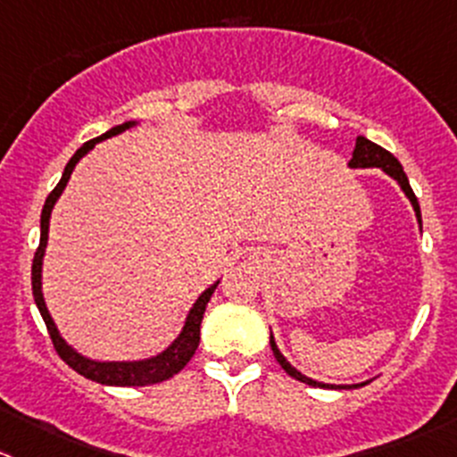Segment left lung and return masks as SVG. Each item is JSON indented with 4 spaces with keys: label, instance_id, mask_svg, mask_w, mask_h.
<instances>
[{
    "label": "left lung",
    "instance_id": "obj_1",
    "mask_svg": "<svg viewBox=\"0 0 457 457\" xmlns=\"http://www.w3.org/2000/svg\"><path fill=\"white\" fill-rule=\"evenodd\" d=\"M350 168H381V170L386 172V175L393 177L395 181H397L399 186H402V190L406 193V197L411 199L412 208H415V215H417V221L421 224V212H420V202H417L415 193H412L411 184H408V177L406 172H403L402 163H399L397 159H395L393 154H390L388 150H384L381 145H377V143L368 141L366 137H356V145H354V152H352V159L350 163H347ZM269 343H271V350H273V356H276V361L280 363L282 370L287 372L289 377H294V379L303 381V384L307 386H314V388H354V386H334V384H320V381H314L310 379V377H305L303 372H298L296 368L291 366L289 361H287L285 356L280 354V350H278L276 341H273V334L269 337Z\"/></svg>",
    "mask_w": 457,
    "mask_h": 457
}]
</instances>
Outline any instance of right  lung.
<instances>
[{"label": "right lung", "mask_w": 457, "mask_h": 457, "mask_svg": "<svg viewBox=\"0 0 457 457\" xmlns=\"http://www.w3.org/2000/svg\"><path fill=\"white\" fill-rule=\"evenodd\" d=\"M132 125H137V120H128V123H123V125H116V128H112L110 132L101 134L98 138H91V141H87L85 145H82L80 150H78L76 154L69 159L67 168H64V172H62V179H60V184L51 190V195L46 197V202H45V208H42L40 246H37L36 258H33V269H30L33 298H36V305H37V310H40L42 319H45L46 329H49V337H51V341H54V347H55V352L60 354V359H62L69 368H73L78 375L87 377V379L96 381V384H105V386H150V384H159V381H166V379H170V377H175L177 372H179L181 368L190 361V359H193L195 350H197L199 328H202L204 312H206V305H208V301H211L212 291H215L217 285H220V280H217L215 285L208 287L202 296L195 301L193 310H190L188 316H186L184 329H181L179 337H177L175 341L166 347V350L161 352V354L150 356V359H143V361H94V359H87V356L78 354V352L73 350L71 345H67V341L60 337L58 328H55L54 319H51L49 310H46V305H45V296H42V258H45L46 240H49L51 211H54V206H55V202H58L60 195H62L64 186H67L69 177H71V172H73V168H76L78 161H80L82 156H85L87 152H89L98 141H105V138L116 137V134L125 132V129L132 128Z\"/></svg>", "instance_id": "obj_1"}]
</instances>
